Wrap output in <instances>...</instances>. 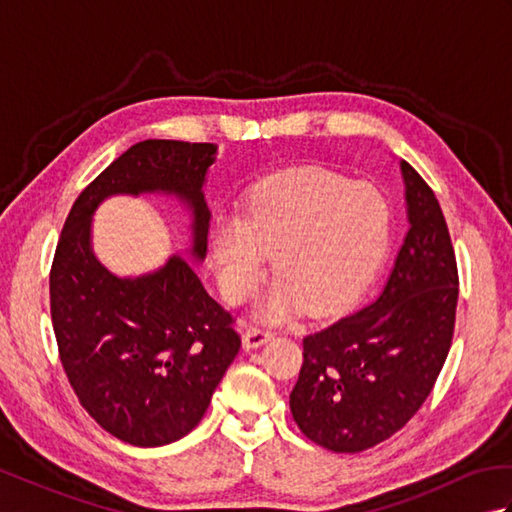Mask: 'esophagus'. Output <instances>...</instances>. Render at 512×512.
Returning <instances> with one entry per match:
<instances>
[{"label":"esophagus","mask_w":512,"mask_h":512,"mask_svg":"<svg viewBox=\"0 0 512 512\" xmlns=\"http://www.w3.org/2000/svg\"><path fill=\"white\" fill-rule=\"evenodd\" d=\"M273 339V332L268 328H259V325H253V328H246L244 330V347L246 350H255V347L264 345L266 341Z\"/></svg>","instance_id":"1"}]
</instances>
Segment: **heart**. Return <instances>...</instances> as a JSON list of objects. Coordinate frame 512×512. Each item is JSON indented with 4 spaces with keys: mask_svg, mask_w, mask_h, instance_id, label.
Listing matches in <instances>:
<instances>
[{
    "mask_svg": "<svg viewBox=\"0 0 512 512\" xmlns=\"http://www.w3.org/2000/svg\"><path fill=\"white\" fill-rule=\"evenodd\" d=\"M389 202L374 184L334 171L281 173L259 184L242 215L217 217L211 253L224 297L242 303L275 255L277 288L262 317L334 312L367 288L389 244Z\"/></svg>",
    "mask_w": 512,
    "mask_h": 512,
    "instance_id": "obj_1",
    "label": "heart"
}]
</instances>
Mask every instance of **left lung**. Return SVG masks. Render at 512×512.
<instances>
[{"instance_id":"obj_1","label":"left lung","mask_w":512,"mask_h":512,"mask_svg":"<svg viewBox=\"0 0 512 512\" xmlns=\"http://www.w3.org/2000/svg\"><path fill=\"white\" fill-rule=\"evenodd\" d=\"M409 231L383 292L350 317L303 339L290 394L303 436L334 453H358L416 416L447 361L458 308V264L436 193L409 162Z\"/></svg>"}]
</instances>
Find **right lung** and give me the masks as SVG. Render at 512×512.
<instances>
[{"label":"right lung","instance_id":"1","mask_svg":"<svg viewBox=\"0 0 512 512\" xmlns=\"http://www.w3.org/2000/svg\"><path fill=\"white\" fill-rule=\"evenodd\" d=\"M217 145L143 140L72 204L50 268V314L61 365L83 409L118 440L162 447L198 427L239 352L231 312L173 255L156 273L116 277L92 250V215L118 193H171L193 215L191 255H206V171Z\"/></svg>","mask_w":512,"mask_h":512}]
</instances>
